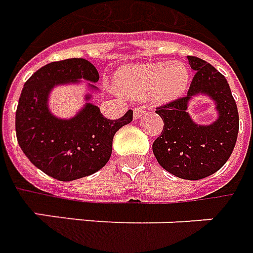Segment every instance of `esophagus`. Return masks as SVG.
Listing matches in <instances>:
<instances>
[{"label": "esophagus", "mask_w": 253, "mask_h": 253, "mask_svg": "<svg viewBox=\"0 0 253 253\" xmlns=\"http://www.w3.org/2000/svg\"><path fill=\"white\" fill-rule=\"evenodd\" d=\"M144 113H145V108L144 106H136L133 111V117L134 119H140Z\"/></svg>", "instance_id": "esophagus-1"}]
</instances>
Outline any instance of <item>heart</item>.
Here are the masks:
<instances>
[{"mask_svg":"<svg viewBox=\"0 0 253 253\" xmlns=\"http://www.w3.org/2000/svg\"><path fill=\"white\" fill-rule=\"evenodd\" d=\"M191 73L181 61L148 62L124 66L116 73V84L128 97L168 102L183 96Z\"/></svg>","mask_w":253,"mask_h":253,"instance_id":"1","label":"heart"}]
</instances>
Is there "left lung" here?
<instances>
[{"label": "left lung", "instance_id": "8db88e82", "mask_svg": "<svg viewBox=\"0 0 253 253\" xmlns=\"http://www.w3.org/2000/svg\"><path fill=\"white\" fill-rule=\"evenodd\" d=\"M196 75L185 97L156 108L164 121L161 134L152 145L159 164L180 178L200 180L213 174L232 155L239 133V113L227 80L199 57L188 56ZM204 92L216 101L219 119L211 126L195 125L186 113L187 104Z\"/></svg>", "mask_w": 253, "mask_h": 253}]
</instances>
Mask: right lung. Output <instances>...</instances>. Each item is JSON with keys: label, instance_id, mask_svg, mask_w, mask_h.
Listing matches in <instances>:
<instances>
[{"label": "right lung", "instance_id": "1", "mask_svg": "<svg viewBox=\"0 0 253 253\" xmlns=\"http://www.w3.org/2000/svg\"><path fill=\"white\" fill-rule=\"evenodd\" d=\"M80 79L92 83L100 79L88 60L50 62L26 81L17 106L16 134L21 149L32 164L60 181L77 180L101 169L111 159L115 133L133 119V111L121 119H105L93 104H86L73 119L54 117L46 104L50 89Z\"/></svg>", "mask_w": 253, "mask_h": 253}]
</instances>
